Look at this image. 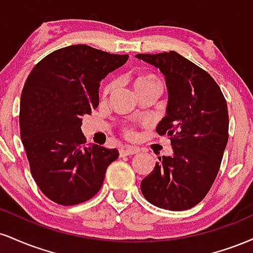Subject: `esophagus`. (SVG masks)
I'll list each match as a JSON object with an SVG mask.
<instances>
[{"label":"esophagus","mask_w":253,"mask_h":253,"mask_svg":"<svg viewBox=\"0 0 253 253\" xmlns=\"http://www.w3.org/2000/svg\"><path fill=\"white\" fill-rule=\"evenodd\" d=\"M139 152L138 147H133V146H125L120 150V156H130V155H135V153Z\"/></svg>","instance_id":"34e87169"}]
</instances>
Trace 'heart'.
<instances>
[{"instance_id":"heart-1","label":"heart","mask_w":253,"mask_h":253,"mask_svg":"<svg viewBox=\"0 0 253 253\" xmlns=\"http://www.w3.org/2000/svg\"><path fill=\"white\" fill-rule=\"evenodd\" d=\"M153 82H158V80H157L155 76H152V75H144V76H139L134 82V88H136V86H139V85H143V84L153 83ZM113 86H114V83L108 84V85H107V88H106V91H109V90L112 89ZM128 134L130 136H133V135H134V133L129 132Z\"/></svg>"}]
</instances>
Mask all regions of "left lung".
<instances>
[{"mask_svg":"<svg viewBox=\"0 0 253 253\" xmlns=\"http://www.w3.org/2000/svg\"><path fill=\"white\" fill-rule=\"evenodd\" d=\"M135 57L164 75L167 115L156 130L170 136L173 150L141 181V193L163 210H189L205 199L219 172L228 140L227 103L213 77L177 52Z\"/></svg>","mask_w":253,"mask_h":253,"instance_id":"1","label":"left lung"}]
</instances>
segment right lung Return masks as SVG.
Wrapping results in <instances>:
<instances>
[{
  "label": "right lung",
  "instance_id": "1",
  "mask_svg": "<svg viewBox=\"0 0 253 253\" xmlns=\"http://www.w3.org/2000/svg\"><path fill=\"white\" fill-rule=\"evenodd\" d=\"M128 54L71 45L40 60L20 100V134L34 181L51 201L74 206L100 191L117 149L85 146L82 118L98 106L100 82Z\"/></svg>",
  "mask_w": 253,
  "mask_h": 253
}]
</instances>
